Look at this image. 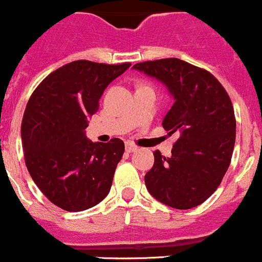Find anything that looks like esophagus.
<instances>
[{
  "label": "esophagus",
  "mask_w": 262,
  "mask_h": 262,
  "mask_svg": "<svg viewBox=\"0 0 262 262\" xmlns=\"http://www.w3.org/2000/svg\"><path fill=\"white\" fill-rule=\"evenodd\" d=\"M137 150V146H135L134 144H131V142H126V151L127 152H134Z\"/></svg>",
  "instance_id": "34e87169"
}]
</instances>
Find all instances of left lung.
Segmentation results:
<instances>
[{
	"label": "left lung",
	"instance_id": "left-lung-1",
	"mask_svg": "<svg viewBox=\"0 0 262 262\" xmlns=\"http://www.w3.org/2000/svg\"><path fill=\"white\" fill-rule=\"evenodd\" d=\"M132 69L167 88L173 105L162 125L178 135L170 157L154 152V165L145 174L147 191L170 208H195L213 195L230 164L235 141L232 102L210 72L182 59L141 62Z\"/></svg>",
	"mask_w": 262,
	"mask_h": 262
}]
</instances>
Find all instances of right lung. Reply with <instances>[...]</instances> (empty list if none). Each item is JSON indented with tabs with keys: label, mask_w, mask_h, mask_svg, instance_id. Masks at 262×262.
I'll return each mask as SVG.
<instances>
[{
	"label": "right lung",
	"mask_w": 262,
	"mask_h": 262,
	"mask_svg": "<svg viewBox=\"0 0 262 262\" xmlns=\"http://www.w3.org/2000/svg\"><path fill=\"white\" fill-rule=\"evenodd\" d=\"M130 66L70 62L49 74L28 102L21 123L25 164L46 198L63 210H86L110 192L125 144L93 142L85 128L105 88Z\"/></svg>",
	"instance_id": "right-lung-1"
}]
</instances>
